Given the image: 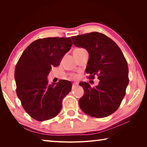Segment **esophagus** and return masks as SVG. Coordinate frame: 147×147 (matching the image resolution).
<instances>
[{
  "label": "esophagus",
  "instance_id": "esophagus-1",
  "mask_svg": "<svg viewBox=\"0 0 147 147\" xmlns=\"http://www.w3.org/2000/svg\"><path fill=\"white\" fill-rule=\"evenodd\" d=\"M77 86H78V84H73V85H72V90H74Z\"/></svg>",
  "mask_w": 147,
  "mask_h": 147
}]
</instances>
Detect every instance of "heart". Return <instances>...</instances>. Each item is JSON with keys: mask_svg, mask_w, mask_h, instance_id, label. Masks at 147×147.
Returning <instances> with one entry per match:
<instances>
[{"mask_svg": "<svg viewBox=\"0 0 147 147\" xmlns=\"http://www.w3.org/2000/svg\"><path fill=\"white\" fill-rule=\"evenodd\" d=\"M81 49H82V48H76V50H81ZM70 79H77L78 77H77L76 74H70Z\"/></svg>", "mask_w": 147, "mask_h": 147, "instance_id": "b5f03b06", "label": "heart"}]
</instances>
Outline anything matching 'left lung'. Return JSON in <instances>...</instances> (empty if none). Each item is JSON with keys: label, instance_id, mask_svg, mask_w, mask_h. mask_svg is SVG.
<instances>
[{"label": "left lung", "instance_id": "left-lung-1", "mask_svg": "<svg viewBox=\"0 0 147 147\" xmlns=\"http://www.w3.org/2000/svg\"><path fill=\"white\" fill-rule=\"evenodd\" d=\"M73 43L89 54L86 71L89 79L98 76L99 85L91 87L81 82L84 95L79 100L83 111L95 118H104L118 109L129 83L127 61L118 45L107 36L98 32L71 37Z\"/></svg>", "mask_w": 147, "mask_h": 147}]
</instances>
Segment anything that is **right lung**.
<instances>
[{
    "instance_id": "obj_1",
    "label": "right lung",
    "mask_w": 147,
    "mask_h": 147,
    "mask_svg": "<svg viewBox=\"0 0 147 147\" xmlns=\"http://www.w3.org/2000/svg\"><path fill=\"white\" fill-rule=\"evenodd\" d=\"M71 45L70 38L38 39L25 49L16 64V94L26 112L39 121L56 116L63 99L71 90L70 81L60 80L50 85L47 80L51 67L59 65Z\"/></svg>"
}]
</instances>
